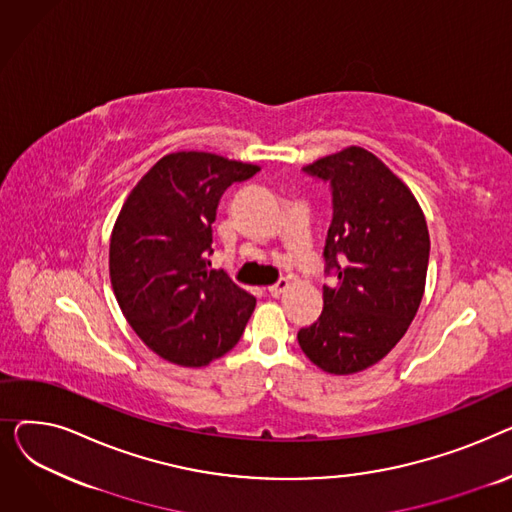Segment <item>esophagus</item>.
<instances>
[{"mask_svg": "<svg viewBox=\"0 0 512 512\" xmlns=\"http://www.w3.org/2000/svg\"><path fill=\"white\" fill-rule=\"evenodd\" d=\"M288 288V280L286 278H280L276 284H272L270 288H267V292H270V297H280V294Z\"/></svg>", "mask_w": 512, "mask_h": 512, "instance_id": "obj_1", "label": "esophagus"}]
</instances>
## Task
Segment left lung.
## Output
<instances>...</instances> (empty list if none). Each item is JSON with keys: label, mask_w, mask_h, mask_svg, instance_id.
<instances>
[{"label": "left lung", "mask_w": 512, "mask_h": 512, "mask_svg": "<svg viewBox=\"0 0 512 512\" xmlns=\"http://www.w3.org/2000/svg\"><path fill=\"white\" fill-rule=\"evenodd\" d=\"M303 172L330 184L324 259L338 284L324 286V311L297 338L319 369L357 373L392 351L419 309L429 261L425 215L409 186L361 147Z\"/></svg>", "instance_id": "8db88e82"}]
</instances>
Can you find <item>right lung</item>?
<instances>
[{
    "instance_id": "right-lung-1",
    "label": "right lung",
    "mask_w": 512,
    "mask_h": 512,
    "mask_svg": "<svg viewBox=\"0 0 512 512\" xmlns=\"http://www.w3.org/2000/svg\"><path fill=\"white\" fill-rule=\"evenodd\" d=\"M259 166L203 151L161 157L132 188L110 240V278L130 328L161 359L203 367L236 346L255 297L207 270L215 209Z\"/></svg>"
}]
</instances>
